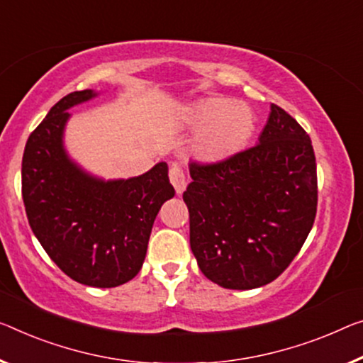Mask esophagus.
<instances>
[{
	"instance_id": "esophagus-1",
	"label": "esophagus",
	"mask_w": 363,
	"mask_h": 363,
	"mask_svg": "<svg viewBox=\"0 0 363 363\" xmlns=\"http://www.w3.org/2000/svg\"><path fill=\"white\" fill-rule=\"evenodd\" d=\"M169 178H170V183L174 185L175 191L180 194L183 189H185L186 185V180H185V172L182 170V167L178 165H172L170 170H169Z\"/></svg>"
}]
</instances>
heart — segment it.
I'll list each match as a JSON object with an SVG mask.
<instances>
[{"label": "heart", "instance_id": "1", "mask_svg": "<svg viewBox=\"0 0 363 363\" xmlns=\"http://www.w3.org/2000/svg\"><path fill=\"white\" fill-rule=\"evenodd\" d=\"M183 125L198 131L194 150L199 157L216 162L247 146L255 133L256 116L243 102L204 97L183 110Z\"/></svg>", "mask_w": 363, "mask_h": 363}]
</instances>
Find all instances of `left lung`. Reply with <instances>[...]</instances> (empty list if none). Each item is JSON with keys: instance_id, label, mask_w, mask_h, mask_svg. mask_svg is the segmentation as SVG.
Masks as SVG:
<instances>
[{"instance_id": "1", "label": "left lung", "mask_w": 363, "mask_h": 363, "mask_svg": "<svg viewBox=\"0 0 363 363\" xmlns=\"http://www.w3.org/2000/svg\"><path fill=\"white\" fill-rule=\"evenodd\" d=\"M189 175L183 201L201 272L237 291L281 276L316 216V160L303 128L272 104L258 144L217 162L194 160Z\"/></svg>"}]
</instances>
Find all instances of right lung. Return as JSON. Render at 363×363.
<instances>
[{"label":"right lung","mask_w":363,"mask_h":363,"mask_svg":"<svg viewBox=\"0 0 363 363\" xmlns=\"http://www.w3.org/2000/svg\"><path fill=\"white\" fill-rule=\"evenodd\" d=\"M94 96L89 89L68 94L30 133L22 199L32 232L53 263L72 281L105 289L131 281L141 269L155 216L175 189L165 162L113 182L71 162L63 149L68 108Z\"/></svg>","instance_id":"1"}]
</instances>
